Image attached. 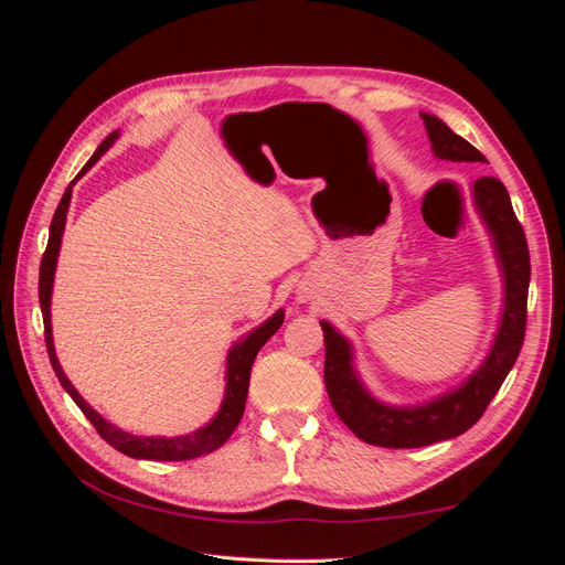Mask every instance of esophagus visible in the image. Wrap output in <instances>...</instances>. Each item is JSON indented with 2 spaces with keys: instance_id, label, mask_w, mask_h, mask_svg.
Wrapping results in <instances>:
<instances>
[{
  "instance_id": "1",
  "label": "esophagus",
  "mask_w": 565,
  "mask_h": 565,
  "mask_svg": "<svg viewBox=\"0 0 565 565\" xmlns=\"http://www.w3.org/2000/svg\"><path fill=\"white\" fill-rule=\"evenodd\" d=\"M299 299H303V297H299Z\"/></svg>"
}]
</instances>
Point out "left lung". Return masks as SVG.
Instances as JSON below:
<instances>
[{
    "instance_id": "obj_1",
    "label": "left lung",
    "mask_w": 565,
    "mask_h": 565,
    "mask_svg": "<svg viewBox=\"0 0 565 565\" xmlns=\"http://www.w3.org/2000/svg\"><path fill=\"white\" fill-rule=\"evenodd\" d=\"M419 115L431 141V152L438 160L486 162L481 152L455 134L440 117L431 113ZM471 200L492 241L494 259H498L502 273L504 297L500 324L488 355L467 380L417 405L384 403L372 396L361 374H358L351 341L332 322L320 320L324 332V386H328V396L339 419L370 446L424 448L465 434L481 419L488 403L494 398L509 370L516 363L525 334L530 285L525 235L502 181L494 177L476 179L471 185Z\"/></svg>"
}]
</instances>
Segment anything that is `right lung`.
<instances>
[{"instance_id": "right-lung-1", "label": "right lung", "mask_w": 565, "mask_h": 565, "mask_svg": "<svg viewBox=\"0 0 565 565\" xmlns=\"http://www.w3.org/2000/svg\"><path fill=\"white\" fill-rule=\"evenodd\" d=\"M117 136H119V131H113L108 139L96 148L92 160L82 167L77 179L89 172V169L100 160V156H104V152L117 141ZM75 181L65 188V193L56 207V214H54V218H51L49 243H46V252L42 256V266H40V306H42V318H44V341H46L51 367H54L61 386L71 393V398L77 403L84 417L94 424V429L100 434V438L108 440L115 450H119L127 457L156 459V461H181V459H193V457L207 455V452L221 448L235 431V426L243 419L254 358L266 344V341L280 330V324L285 320V311L278 309L268 320H264L259 328H254L252 332L237 339L235 344L228 349L224 401H221L218 413L207 424L200 426V429H195L191 434H185V436H136V434L122 431L119 426L110 424L104 415H98L96 409L79 396V391L71 384V380L65 377V372L58 363L56 349H54V334H51V292H54V273H56V264H58V252H61L67 210H71Z\"/></svg>"}]
</instances>
